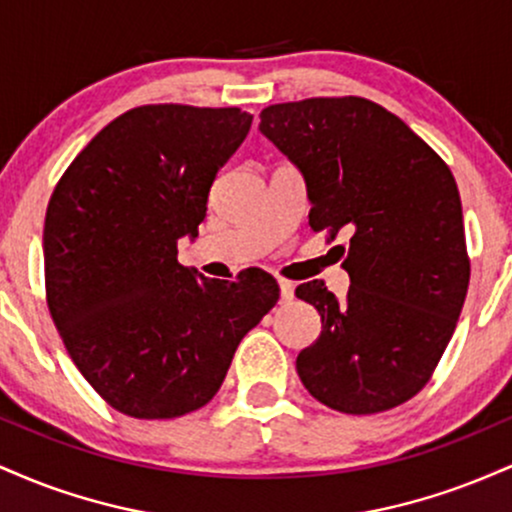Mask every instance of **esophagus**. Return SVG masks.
<instances>
[{
	"label": "esophagus",
	"instance_id": "obj_1",
	"mask_svg": "<svg viewBox=\"0 0 512 512\" xmlns=\"http://www.w3.org/2000/svg\"><path fill=\"white\" fill-rule=\"evenodd\" d=\"M279 289H281V301L284 303H291L293 301V284L291 281H286V279H279Z\"/></svg>",
	"mask_w": 512,
	"mask_h": 512
}]
</instances>
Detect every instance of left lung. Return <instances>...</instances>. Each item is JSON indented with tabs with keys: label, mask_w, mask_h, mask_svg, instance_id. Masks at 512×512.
<instances>
[{
	"label": "left lung",
	"mask_w": 512,
	"mask_h": 512,
	"mask_svg": "<svg viewBox=\"0 0 512 512\" xmlns=\"http://www.w3.org/2000/svg\"><path fill=\"white\" fill-rule=\"evenodd\" d=\"M260 117L264 137L301 168L310 228L327 231V243L351 236L346 301L322 279L296 289L322 317L320 339L296 358L298 378L342 414L395 409L431 380L467 298L457 182L419 134L368 98L276 103Z\"/></svg>",
	"instance_id": "left-lung-1"
}]
</instances>
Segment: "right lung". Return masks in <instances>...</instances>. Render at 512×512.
Here are the masks:
<instances>
[{
    "mask_svg": "<svg viewBox=\"0 0 512 512\" xmlns=\"http://www.w3.org/2000/svg\"><path fill=\"white\" fill-rule=\"evenodd\" d=\"M240 108L139 105L69 163L45 214V298L74 366L132 419H175L219 392L240 339L279 301L267 272L197 279L211 182L243 139Z\"/></svg>",
    "mask_w": 512,
    "mask_h": 512,
    "instance_id": "obj_1",
    "label": "right lung"
}]
</instances>
